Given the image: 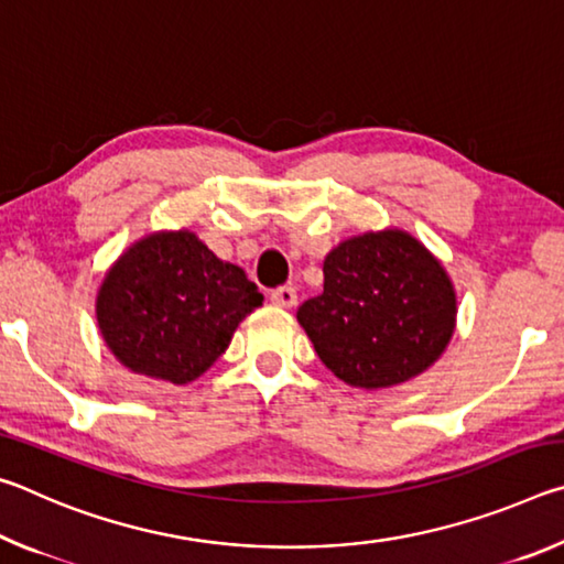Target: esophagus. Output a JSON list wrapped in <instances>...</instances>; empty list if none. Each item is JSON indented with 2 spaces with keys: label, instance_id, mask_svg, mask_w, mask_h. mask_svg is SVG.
<instances>
[{
  "label": "esophagus",
  "instance_id": "1",
  "mask_svg": "<svg viewBox=\"0 0 564 564\" xmlns=\"http://www.w3.org/2000/svg\"><path fill=\"white\" fill-rule=\"evenodd\" d=\"M271 301L279 305V308H293L299 295H295V289H291V285H279V289L271 293Z\"/></svg>",
  "mask_w": 564,
  "mask_h": 564
}]
</instances>
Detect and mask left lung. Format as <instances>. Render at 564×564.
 <instances>
[{"label": "left lung", "mask_w": 564, "mask_h": 564, "mask_svg": "<svg viewBox=\"0 0 564 564\" xmlns=\"http://www.w3.org/2000/svg\"><path fill=\"white\" fill-rule=\"evenodd\" d=\"M455 291L405 231L362 234L323 261V293L299 308L318 358L356 388H390L441 358L455 328Z\"/></svg>", "instance_id": "8db88e82"}]
</instances>
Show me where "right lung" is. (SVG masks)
<instances>
[{"instance_id": "right-lung-1", "label": "right lung", "mask_w": 564, "mask_h": 564, "mask_svg": "<svg viewBox=\"0 0 564 564\" xmlns=\"http://www.w3.org/2000/svg\"><path fill=\"white\" fill-rule=\"evenodd\" d=\"M261 303L243 269L216 259L194 234H154L113 263L97 318L107 346L133 373L184 386L214 366Z\"/></svg>"}]
</instances>
